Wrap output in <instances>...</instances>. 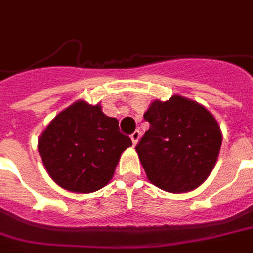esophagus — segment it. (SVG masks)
<instances>
[{
	"label": "esophagus",
	"mask_w": 253,
	"mask_h": 253,
	"mask_svg": "<svg viewBox=\"0 0 253 253\" xmlns=\"http://www.w3.org/2000/svg\"><path fill=\"white\" fill-rule=\"evenodd\" d=\"M139 136H141V132L138 131V130H136V131L132 132V134H131V141H132V145L136 146V143H138V141H139Z\"/></svg>",
	"instance_id": "1"
}]
</instances>
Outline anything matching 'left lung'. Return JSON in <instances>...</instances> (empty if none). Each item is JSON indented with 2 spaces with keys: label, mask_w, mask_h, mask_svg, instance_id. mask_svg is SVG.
<instances>
[{
  "label": "left lung",
  "mask_w": 253,
  "mask_h": 253,
  "mask_svg": "<svg viewBox=\"0 0 253 253\" xmlns=\"http://www.w3.org/2000/svg\"><path fill=\"white\" fill-rule=\"evenodd\" d=\"M143 118L150 123L135 150L147 179L169 193H186L205 182L217 162L222 134L203 104L181 95L155 99Z\"/></svg>",
  "instance_id": "1"
}]
</instances>
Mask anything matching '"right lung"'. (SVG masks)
<instances>
[{"mask_svg": "<svg viewBox=\"0 0 253 253\" xmlns=\"http://www.w3.org/2000/svg\"><path fill=\"white\" fill-rule=\"evenodd\" d=\"M132 145L117 118L100 103L78 100L60 111L39 136V154L49 177L74 193H92L110 182L121 155Z\"/></svg>", "mask_w": 253, "mask_h": 253, "instance_id": "obj_1", "label": "right lung"}]
</instances>
